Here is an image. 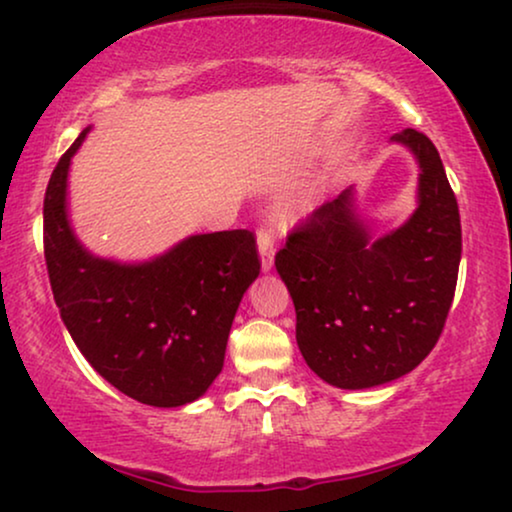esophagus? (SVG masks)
I'll use <instances>...</instances> for the list:
<instances>
[{"label":"esophagus","mask_w":512,"mask_h":512,"mask_svg":"<svg viewBox=\"0 0 512 512\" xmlns=\"http://www.w3.org/2000/svg\"><path fill=\"white\" fill-rule=\"evenodd\" d=\"M256 237H258V254H261V268L263 272H268L275 263V230L268 223L256 228Z\"/></svg>","instance_id":"obj_1"}]
</instances>
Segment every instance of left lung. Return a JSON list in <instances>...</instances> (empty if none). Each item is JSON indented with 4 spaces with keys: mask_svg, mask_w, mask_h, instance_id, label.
<instances>
[{
    "mask_svg": "<svg viewBox=\"0 0 512 512\" xmlns=\"http://www.w3.org/2000/svg\"><path fill=\"white\" fill-rule=\"evenodd\" d=\"M394 142L419 163V207L403 228L373 242L345 191L298 221L275 254L300 352L340 389L417 368L436 347L457 289L461 221L443 160L424 132L408 128Z\"/></svg>",
    "mask_w": 512,
    "mask_h": 512,
    "instance_id": "1",
    "label": "left lung"
}]
</instances>
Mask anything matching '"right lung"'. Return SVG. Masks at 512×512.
Here are the masks:
<instances>
[{
    "label": "right lung",
    "instance_id": "right-lung-1",
    "mask_svg": "<svg viewBox=\"0 0 512 512\" xmlns=\"http://www.w3.org/2000/svg\"><path fill=\"white\" fill-rule=\"evenodd\" d=\"M62 153L44 198V256L55 305L90 366L125 396L177 408L221 373L237 305L261 272L251 230L193 235L144 265L90 256L67 223L69 160Z\"/></svg>",
    "mask_w": 512,
    "mask_h": 512
}]
</instances>
